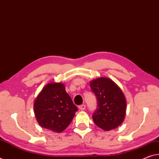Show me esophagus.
Returning a JSON list of instances; mask_svg holds the SVG:
<instances>
[{
  "instance_id": "1",
  "label": "esophagus",
  "mask_w": 159,
  "mask_h": 159,
  "mask_svg": "<svg viewBox=\"0 0 159 159\" xmlns=\"http://www.w3.org/2000/svg\"><path fill=\"white\" fill-rule=\"evenodd\" d=\"M85 108H86V105H85V104H82V105H80V106H79V109H80L81 111L84 110Z\"/></svg>"
}]
</instances>
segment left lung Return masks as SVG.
<instances>
[{
	"mask_svg": "<svg viewBox=\"0 0 159 159\" xmlns=\"http://www.w3.org/2000/svg\"><path fill=\"white\" fill-rule=\"evenodd\" d=\"M97 98L98 107L93 114L95 124L104 131L120 126L126 113V99L120 88L111 79L99 77L90 82Z\"/></svg>",
	"mask_w": 159,
	"mask_h": 159,
	"instance_id": "8db88e82",
	"label": "left lung"
}]
</instances>
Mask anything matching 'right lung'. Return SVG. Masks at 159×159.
Returning a JSON list of instances; mask_svg holds the SVG:
<instances>
[{"label":"right lung","mask_w":159,"mask_h":159,"mask_svg":"<svg viewBox=\"0 0 159 159\" xmlns=\"http://www.w3.org/2000/svg\"><path fill=\"white\" fill-rule=\"evenodd\" d=\"M34 111L41 127L60 133L73 120L77 108L66 91L64 84L51 82L35 99Z\"/></svg>","instance_id":"1"}]
</instances>
